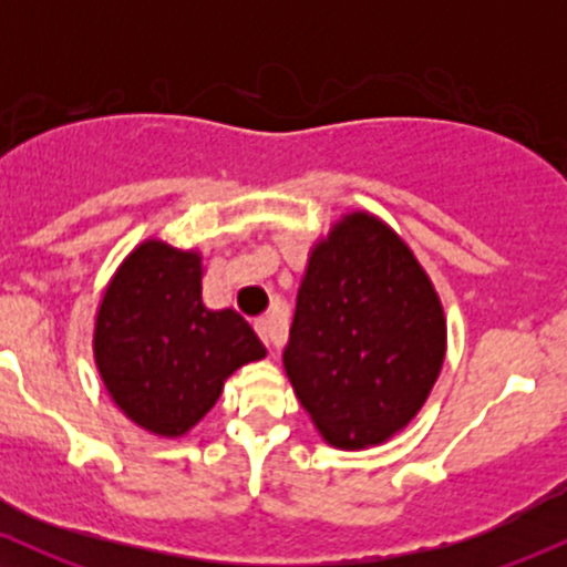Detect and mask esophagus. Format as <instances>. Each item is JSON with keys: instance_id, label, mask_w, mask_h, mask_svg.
Returning a JSON list of instances; mask_svg holds the SVG:
<instances>
[{"instance_id": "1", "label": "esophagus", "mask_w": 567, "mask_h": 567, "mask_svg": "<svg viewBox=\"0 0 567 567\" xmlns=\"http://www.w3.org/2000/svg\"><path fill=\"white\" fill-rule=\"evenodd\" d=\"M252 328H256V333L261 336V341L266 343V347H271V343H275V336H271V322L266 320V317H261V320L252 322Z\"/></svg>"}]
</instances>
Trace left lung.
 Masks as SVG:
<instances>
[{
    "label": "left lung",
    "instance_id": "8db88e82",
    "mask_svg": "<svg viewBox=\"0 0 567 567\" xmlns=\"http://www.w3.org/2000/svg\"><path fill=\"white\" fill-rule=\"evenodd\" d=\"M447 349L442 301L386 220L343 213L309 250L285 373L324 442L383 445L419 415Z\"/></svg>",
    "mask_w": 567,
    "mask_h": 567
}]
</instances>
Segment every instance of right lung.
<instances>
[{"mask_svg":"<svg viewBox=\"0 0 567 567\" xmlns=\"http://www.w3.org/2000/svg\"><path fill=\"white\" fill-rule=\"evenodd\" d=\"M199 250L143 239L103 288L93 357L103 386L135 426L184 437L210 413L224 383L266 349L234 309L202 303Z\"/></svg>","mask_w":567,"mask_h":567,"instance_id":"add662e5","label":"right lung"}]
</instances>
